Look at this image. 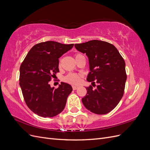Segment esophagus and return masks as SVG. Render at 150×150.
<instances>
[{
    "mask_svg": "<svg viewBox=\"0 0 150 150\" xmlns=\"http://www.w3.org/2000/svg\"><path fill=\"white\" fill-rule=\"evenodd\" d=\"M72 89H73V90H76L78 88V86H72Z\"/></svg>",
    "mask_w": 150,
    "mask_h": 150,
    "instance_id": "34e87169",
    "label": "esophagus"
}]
</instances>
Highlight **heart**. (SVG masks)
Masks as SVG:
<instances>
[{"label": "heart", "instance_id": "obj_1", "mask_svg": "<svg viewBox=\"0 0 150 150\" xmlns=\"http://www.w3.org/2000/svg\"><path fill=\"white\" fill-rule=\"evenodd\" d=\"M83 55L81 54H76L75 55V58L77 59ZM82 75L81 74H77V73H69L68 74L65 78L64 80L67 83H69L72 84H78L81 81V78Z\"/></svg>", "mask_w": 150, "mask_h": 150}]
</instances>
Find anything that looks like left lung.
Segmentation results:
<instances>
[{
	"instance_id": "obj_1",
	"label": "left lung",
	"mask_w": 150,
	"mask_h": 150,
	"mask_svg": "<svg viewBox=\"0 0 150 150\" xmlns=\"http://www.w3.org/2000/svg\"><path fill=\"white\" fill-rule=\"evenodd\" d=\"M74 46L89 59L87 81L92 82L93 86L86 88L87 94L82 99L84 106L95 114H107L124 94L127 76L123 58L115 46L102 40H93ZM94 80L98 84L96 89L92 88Z\"/></svg>"
}]
</instances>
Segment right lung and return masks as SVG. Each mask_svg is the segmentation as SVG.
<instances>
[{
    "mask_svg": "<svg viewBox=\"0 0 150 150\" xmlns=\"http://www.w3.org/2000/svg\"><path fill=\"white\" fill-rule=\"evenodd\" d=\"M74 44L46 41L34 45L20 67L19 84L27 106L35 114L54 117L64 110L71 86L61 83L51 88L49 81L59 70V58L69 51Z\"/></svg>",
    "mask_w": 150,
    "mask_h": 150,
    "instance_id": "right-lung-1",
    "label": "right lung"
}]
</instances>
